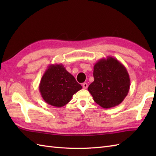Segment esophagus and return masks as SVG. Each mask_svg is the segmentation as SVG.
Segmentation results:
<instances>
[{
	"instance_id": "1",
	"label": "esophagus",
	"mask_w": 156,
	"mask_h": 156,
	"mask_svg": "<svg viewBox=\"0 0 156 156\" xmlns=\"http://www.w3.org/2000/svg\"><path fill=\"white\" fill-rule=\"evenodd\" d=\"M82 87H83V88H84V89H87L88 88L87 83H86V82H84V83L82 84Z\"/></svg>"
}]
</instances>
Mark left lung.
<instances>
[{
    "label": "left lung",
    "mask_w": 156,
    "mask_h": 156,
    "mask_svg": "<svg viewBox=\"0 0 156 156\" xmlns=\"http://www.w3.org/2000/svg\"><path fill=\"white\" fill-rule=\"evenodd\" d=\"M94 80L88 90L96 103L104 108L116 107L127 97L130 78L127 69L117 59L107 56L94 66Z\"/></svg>",
    "instance_id": "8db88e82"
}]
</instances>
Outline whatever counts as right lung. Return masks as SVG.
<instances>
[{"mask_svg": "<svg viewBox=\"0 0 156 156\" xmlns=\"http://www.w3.org/2000/svg\"><path fill=\"white\" fill-rule=\"evenodd\" d=\"M75 78L60 64H50L41 79L39 90L46 103L62 107L82 89Z\"/></svg>", "mask_w": 156, "mask_h": 156, "instance_id": "add662e5", "label": "right lung"}]
</instances>
